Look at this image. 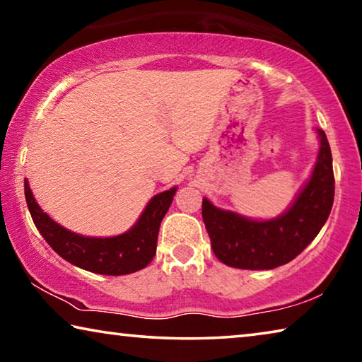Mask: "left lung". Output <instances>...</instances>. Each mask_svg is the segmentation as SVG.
Returning a JSON list of instances; mask_svg holds the SVG:
<instances>
[{
    "mask_svg": "<svg viewBox=\"0 0 362 362\" xmlns=\"http://www.w3.org/2000/svg\"><path fill=\"white\" fill-rule=\"evenodd\" d=\"M316 132L321 146L313 173L279 217L252 220L203 198V220L220 262L241 269H273L296 259L321 231L334 204L335 180L326 132Z\"/></svg>",
    "mask_w": 362,
    "mask_h": 362,
    "instance_id": "1",
    "label": "left lung"
}]
</instances>
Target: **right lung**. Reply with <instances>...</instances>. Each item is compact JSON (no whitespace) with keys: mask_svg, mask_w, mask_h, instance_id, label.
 <instances>
[{"mask_svg":"<svg viewBox=\"0 0 362 362\" xmlns=\"http://www.w3.org/2000/svg\"><path fill=\"white\" fill-rule=\"evenodd\" d=\"M177 187L153 196L142 216L129 231L112 238H89L76 235L47 216L35 201L25 180V199L36 228L56 252L79 267L97 274L119 276L145 268L156 254L158 231L169 211Z\"/></svg>","mask_w":362,"mask_h":362,"instance_id":"1","label":"right lung"}]
</instances>
